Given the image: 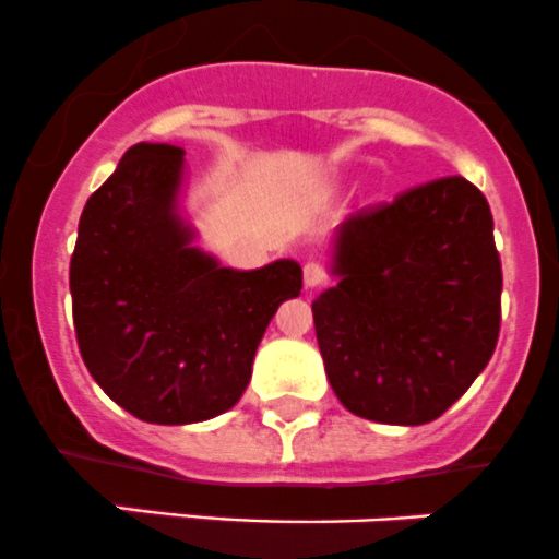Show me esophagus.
<instances>
[{"label":"esophagus","instance_id":"34e87169","mask_svg":"<svg viewBox=\"0 0 559 559\" xmlns=\"http://www.w3.org/2000/svg\"><path fill=\"white\" fill-rule=\"evenodd\" d=\"M325 269L320 266V263H314V261H309L307 266H304V285L307 287H320L322 282H325Z\"/></svg>","mask_w":559,"mask_h":559}]
</instances>
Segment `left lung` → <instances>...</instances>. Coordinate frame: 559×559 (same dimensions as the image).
<instances>
[{"mask_svg":"<svg viewBox=\"0 0 559 559\" xmlns=\"http://www.w3.org/2000/svg\"><path fill=\"white\" fill-rule=\"evenodd\" d=\"M331 272L314 331L333 393L358 417L430 423L490 364L503 274L490 204L465 177L349 215Z\"/></svg>","mask_w":559,"mask_h":559,"instance_id":"obj_1","label":"left lung"}]
</instances>
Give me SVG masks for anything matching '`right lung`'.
<instances>
[{"label":"right lung","instance_id":"right-lung-1","mask_svg":"<svg viewBox=\"0 0 559 559\" xmlns=\"http://www.w3.org/2000/svg\"><path fill=\"white\" fill-rule=\"evenodd\" d=\"M182 155L140 142L85 204L69 290L78 347L102 390L155 425L228 412L282 301L301 293L296 261L221 266L180 215Z\"/></svg>","mask_w":559,"mask_h":559}]
</instances>
